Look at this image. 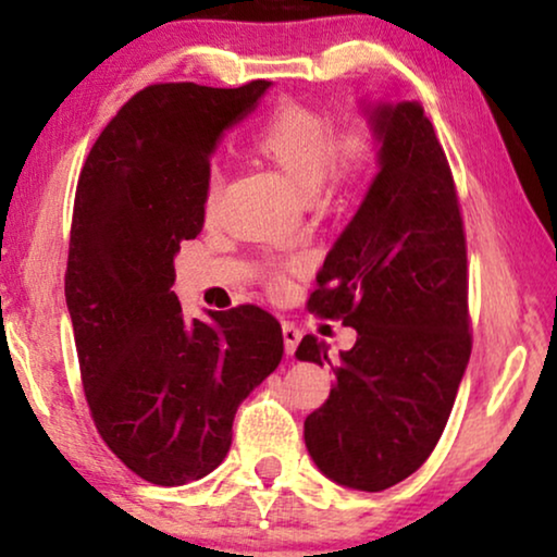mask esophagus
I'll return each mask as SVG.
<instances>
[{
  "label": "esophagus",
  "instance_id": "esophagus-1",
  "mask_svg": "<svg viewBox=\"0 0 557 557\" xmlns=\"http://www.w3.org/2000/svg\"><path fill=\"white\" fill-rule=\"evenodd\" d=\"M281 332H284V347H286V355H294L296 347H299V339H301V332L296 330L294 324L284 322V326H281Z\"/></svg>",
  "mask_w": 557,
  "mask_h": 557
}]
</instances>
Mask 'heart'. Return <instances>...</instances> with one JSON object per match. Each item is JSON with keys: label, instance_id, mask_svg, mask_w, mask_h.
<instances>
[{"label": "heart", "instance_id": "1", "mask_svg": "<svg viewBox=\"0 0 557 557\" xmlns=\"http://www.w3.org/2000/svg\"><path fill=\"white\" fill-rule=\"evenodd\" d=\"M258 157L271 162L304 197L324 200L352 195L375 170L380 134L368 119L339 126L332 111L301 101H281L250 136ZM220 205V174L212 170L205 185L202 212L212 218ZM284 286V276L273 278Z\"/></svg>", "mask_w": 557, "mask_h": 557}]
</instances>
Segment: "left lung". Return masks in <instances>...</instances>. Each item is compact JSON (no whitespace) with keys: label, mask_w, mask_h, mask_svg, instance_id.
I'll list each match as a JSON object with an SVG mask.
<instances>
[{"label":"left lung","mask_w":557,"mask_h":557,"mask_svg":"<svg viewBox=\"0 0 557 557\" xmlns=\"http://www.w3.org/2000/svg\"><path fill=\"white\" fill-rule=\"evenodd\" d=\"M380 172L319 271L309 311L355 326L330 360L314 334L296 357L337 383L304 421L332 482L383 492L423 467L469 364L467 235L448 159L421 103H380Z\"/></svg>","instance_id":"left-lung-1"}]
</instances>
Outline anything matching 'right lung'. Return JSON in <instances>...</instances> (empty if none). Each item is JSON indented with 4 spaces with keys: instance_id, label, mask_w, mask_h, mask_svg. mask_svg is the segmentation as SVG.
<instances>
[{
    "instance_id": "obj_1",
    "label": "right lung",
    "mask_w": 557,
    "mask_h": 557,
    "mask_svg": "<svg viewBox=\"0 0 557 557\" xmlns=\"http://www.w3.org/2000/svg\"><path fill=\"white\" fill-rule=\"evenodd\" d=\"M269 86H147L109 121L78 177L65 301L83 393L106 446L159 486L223 463L235 410L284 355L281 324L256 304L189 322L172 292L180 243L205 223L212 149Z\"/></svg>"
}]
</instances>
